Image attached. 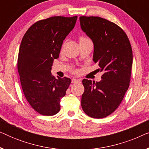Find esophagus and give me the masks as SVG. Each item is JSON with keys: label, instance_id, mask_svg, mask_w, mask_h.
I'll list each match as a JSON object with an SVG mask.
<instances>
[{"label": "esophagus", "instance_id": "obj_1", "mask_svg": "<svg viewBox=\"0 0 149 149\" xmlns=\"http://www.w3.org/2000/svg\"><path fill=\"white\" fill-rule=\"evenodd\" d=\"M77 82H80V80H79V79H74V78H73V79H72V83H77Z\"/></svg>", "mask_w": 149, "mask_h": 149}]
</instances>
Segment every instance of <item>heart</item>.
Wrapping results in <instances>:
<instances>
[{
    "instance_id": "1",
    "label": "heart",
    "mask_w": 149,
    "mask_h": 149,
    "mask_svg": "<svg viewBox=\"0 0 149 149\" xmlns=\"http://www.w3.org/2000/svg\"><path fill=\"white\" fill-rule=\"evenodd\" d=\"M82 39H84V38H81V40H82Z\"/></svg>"
}]
</instances>
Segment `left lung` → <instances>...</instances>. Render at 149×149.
I'll return each instance as SVG.
<instances>
[{"label": "left lung", "instance_id": "8db88e82", "mask_svg": "<svg viewBox=\"0 0 149 149\" xmlns=\"http://www.w3.org/2000/svg\"><path fill=\"white\" fill-rule=\"evenodd\" d=\"M81 30L92 40L93 61L103 72L99 82L83 79L81 107L92 118L107 117L117 109L128 89L133 55L125 32L100 17H79Z\"/></svg>", "mask_w": 149, "mask_h": 149}]
</instances>
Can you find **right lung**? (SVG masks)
<instances>
[{"label":"right lung","mask_w":149,"mask_h":149,"mask_svg":"<svg viewBox=\"0 0 149 149\" xmlns=\"http://www.w3.org/2000/svg\"><path fill=\"white\" fill-rule=\"evenodd\" d=\"M77 16H56L40 20L27 30L20 44L17 70L24 95L32 109L45 116L56 115L71 83L52 75L63 41L74 28Z\"/></svg>","instance_id":"right-lung-1"}]
</instances>
